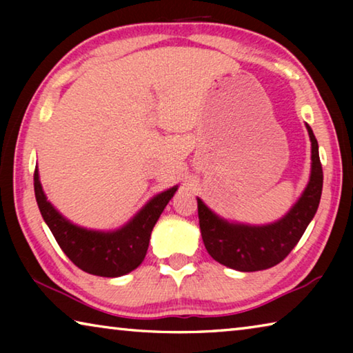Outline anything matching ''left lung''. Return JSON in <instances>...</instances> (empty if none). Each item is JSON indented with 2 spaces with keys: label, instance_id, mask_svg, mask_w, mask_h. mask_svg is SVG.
Returning a JSON list of instances; mask_svg holds the SVG:
<instances>
[{
  "label": "left lung",
  "instance_id": "8db88e82",
  "mask_svg": "<svg viewBox=\"0 0 353 353\" xmlns=\"http://www.w3.org/2000/svg\"><path fill=\"white\" fill-rule=\"evenodd\" d=\"M312 141V174L307 188L282 219L266 225L229 223L213 213L198 198L201 235L207 252L221 265L252 272L279 265L301 240L314 218L322 193V165L318 140L307 124Z\"/></svg>",
  "mask_w": 353,
  "mask_h": 353
}]
</instances>
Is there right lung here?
<instances>
[{
	"mask_svg": "<svg viewBox=\"0 0 353 353\" xmlns=\"http://www.w3.org/2000/svg\"><path fill=\"white\" fill-rule=\"evenodd\" d=\"M34 191L41 216L65 255L79 270L93 276L119 277L134 271L145 260L151 232L177 191V185L154 196L126 225L112 232L88 230L63 218L46 199L39 170L34 172Z\"/></svg>",
	"mask_w": 353,
	"mask_h": 353,
	"instance_id": "right-lung-1",
	"label": "right lung"
}]
</instances>
